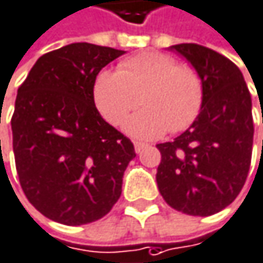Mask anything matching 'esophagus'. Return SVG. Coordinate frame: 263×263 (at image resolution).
I'll return each mask as SVG.
<instances>
[{
    "label": "esophagus",
    "instance_id": "esophagus-1",
    "mask_svg": "<svg viewBox=\"0 0 263 263\" xmlns=\"http://www.w3.org/2000/svg\"><path fill=\"white\" fill-rule=\"evenodd\" d=\"M134 147H135V152H137V154H140L143 149H146V147H147V144H146V143H141V141H135V143H134Z\"/></svg>",
    "mask_w": 263,
    "mask_h": 263
}]
</instances>
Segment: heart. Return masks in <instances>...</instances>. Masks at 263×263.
Instances as JSON below:
<instances>
[{
    "label": "heart",
    "mask_w": 263,
    "mask_h": 263,
    "mask_svg": "<svg viewBox=\"0 0 263 263\" xmlns=\"http://www.w3.org/2000/svg\"><path fill=\"white\" fill-rule=\"evenodd\" d=\"M140 98L144 109L128 120V134L156 138L167 131H183L202 109V78L175 57L147 51L120 61L117 72L102 70L93 84L96 108L114 126L123 125Z\"/></svg>",
    "instance_id": "b5f03b06"
}]
</instances>
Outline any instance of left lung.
Segmentation results:
<instances>
[{
	"label": "left lung",
	"instance_id": "obj_1",
	"mask_svg": "<svg viewBox=\"0 0 263 263\" xmlns=\"http://www.w3.org/2000/svg\"><path fill=\"white\" fill-rule=\"evenodd\" d=\"M199 72L202 109L173 141L156 144L161 162L156 183L173 209L208 217L241 193L251 162V96L235 63L197 43L173 45Z\"/></svg>",
	"mask_w": 263,
	"mask_h": 263
}]
</instances>
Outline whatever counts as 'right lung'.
Masks as SVG:
<instances>
[{
  "mask_svg": "<svg viewBox=\"0 0 263 263\" xmlns=\"http://www.w3.org/2000/svg\"><path fill=\"white\" fill-rule=\"evenodd\" d=\"M122 54L70 43L42 55L17 88L12 116L16 172L28 202L49 220L93 223L122 194L134 144L102 119L93 99L98 73Z\"/></svg>",
  "mask_w": 263,
  "mask_h": 263,
  "instance_id": "obj_1",
  "label": "right lung"
}]
</instances>
